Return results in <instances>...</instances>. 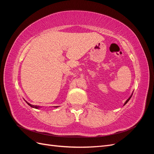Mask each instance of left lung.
Listing matches in <instances>:
<instances>
[{"instance_id":"obj_1","label":"left lung","mask_w":154,"mask_h":154,"mask_svg":"<svg viewBox=\"0 0 154 154\" xmlns=\"http://www.w3.org/2000/svg\"><path fill=\"white\" fill-rule=\"evenodd\" d=\"M132 94H133V93H132ZM132 95H131V96H130V97H129V98H128V100H127V101H126V102H125V104H124V105H125V104H127V102H128V101H129V100H130V98H131V97H132Z\"/></svg>"}]
</instances>
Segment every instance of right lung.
I'll use <instances>...</instances> for the list:
<instances>
[{"instance_id":"1","label":"right lung","mask_w":154,"mask_h":154,"mask_svg":"<svg viewBox=\"0 0 154 154\" xmlns=\"http://www.w3.org/2000/svg\"><path fill=\"white\" fill-rule=\"evenodd\" d=\"M26 103L28 104L30 106H31V107H32V108H35V109H38V108H40V106H36V105H31V104H30V103H27V102L26 101ZM55 107H58V106H55Z\"/></svg>"}]
</instances>
